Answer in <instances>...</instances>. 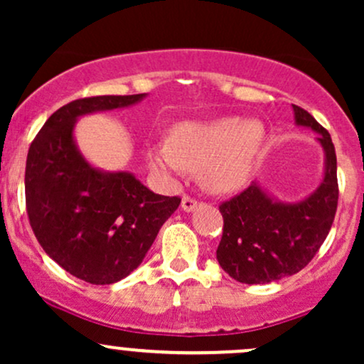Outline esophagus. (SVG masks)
Here are the masks:
<instances>
[{
    "instance_id": "34e87169",
    "label": "esophagus",
    "mask_w": 364,
    "mask_h": 364,
    "mask_svg": "<svg viewBox=\"0 0 364 364\" xmlns=\"http://www.w3.org/2000/svg\"><path fill=\"white\" fill-rule=\"evenodd\" d=\"M198 207V202H196L195 198H191V196H183V202H181V208L185 212H193L195 208Z\"/></svg>"
}]
</instances>
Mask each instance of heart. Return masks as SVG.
<instances>
[{"instance_id":"b5f03b06","label":"heart","mask_w":364,"mask_h":364,"mask_svg":"<svg viewBox=\"0 0 364 364\" xmlns=\"http://www.w3.org/2000/svg\"><path fill=\"white\" fill-rule=\"evenodd\" d=\"M267 139L260 119L223 116L208 121H181L169 140L147 149V161L169 181L188 171H202V181L214 193L241 190L252 176Z\"/></svg>"}]
</instances>
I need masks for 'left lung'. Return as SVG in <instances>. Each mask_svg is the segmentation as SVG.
Returning a JSON list of instances; mask_svg holds the SVG:
<instances>
[{"mask_svg": "<svg viewBox=\"0 0 364 364\" xmlns=\"http://www.w3.org/2000/svg\"><path fill=\"white\" fill-rule=\"evenodd\" d=\"M294 123L318 133L323 178L296 202H282L253 181L219 207L224 219L217 262L243 284H269L298 274L320 250L332 228L339 200L337 157L328 132L308 111L292 104Z\"/></svg>", "mask_w": 364, "mask_h": 364, "instance_id": "1", "label": "left lung"}]
</instances>
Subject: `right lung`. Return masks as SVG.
<instances>
[{
  "label": "right lung",
  "mask_w": 364,
  "mask_h": 364,
  "mask_svg": "<svg viewBox=\"0 0 364 364\" xmlns=\"http://www.w3.org/2000/svg\"><path fill=\"white\" fill-rule=\"evenodd\" d=\"M145 97L77 99L49 116L28 149L25 202L32 231L49 258L85 282L114 284L132 274L181 203L150 191L128 171L95 168L75 140L78 118Z\"/></svg>",
  "instance_id": "1"
}]
</instances>
